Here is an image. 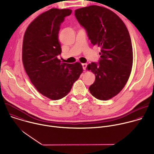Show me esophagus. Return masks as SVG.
Segmentation results:
<instances>
[{"mask_svg":"<svg viewBox=\"0 0 154 154\" xmlns=\"http://www.w3.org/2000/svg\"><path fill=\"white\" fill-rule=\"evenodd\" d=\"M82 65L83 69V70H86V67H87V64H86V63H83V64H82Z\"/></svg>","mask_w":154,"mask_h":154,"instance_id":"34e87169","label":"esophagus"}]
</instances>
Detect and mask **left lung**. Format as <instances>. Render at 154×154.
<instances>
[{
	"instance_id": "1",
	"label": "left lung",
	"mask_w": 154,
	"mask_h": 154,
	"mask_svg": "<svg viewBox=\"0 0 154 154\" xmlns=\"http://www.w3.org/2000/svg\"><path fill=\"white\" fill-rule=\"evenodd\" d=\"M75 16L93 45L101 48L99 62L87 66L96 75L89 90L99 100L111 99L123 89L132 68L133 50L128 31L117 14L104 7L81 8L75 11Z\"/></svg>"
}]
</instances>
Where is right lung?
Segmentation results:
<instances>
[{
    "instance_id": "add662e5",
    "label": "right lung",
    "mask_w": 154,
    "mask_h": 154,
    "mask_svg": "<svg viewBox=\"0 0 154 154\" xmlns=\"http://www.w3.org/2000/svg\"><path fill=\"white\" fill-rule=\"evenodd\" d=\"M69 9L52 8L38 16L24 36L23 61L26 72L36 90L52 100L66 96L83 72L80 63H61L58 33Z\"/></svg>"
}]
</instances>
